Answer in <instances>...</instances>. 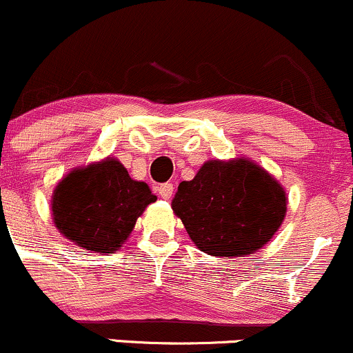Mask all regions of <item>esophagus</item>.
Returning <instances> with one entry per match:
<instances>
[{
	"mask_svg": "<svg viewBox=\"0 0 353 353\" xmlns=\"http://www.w3.org/2000/svg\"><path fill=\"white\" fill-rule=\"evenodd\" d=\"M157 192H159V196L163 197V199H171L174 194V185L171 182H164V184H161L159 188H157Z\"/></svg>",
	"mask_w": 353,
	"mask_h": 353,
	"instance_id": "obj_1",
	"label": "esophagus"
}]
</instances>
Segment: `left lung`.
<instances>
[{
	"instance_id": "8db88e82",
	"label": "left lung",
	"mask_w": 353,
	"mask_h": 353,
	"mask_svg": "<svg viewBox=\"0 0 353 353\" xmlns=\"http://www.w3.org/2000/svg\"><path fill=\"white\" fill-rule=\"evenodd\" d=\"M172 210L202 252L245 257L281 228L287 197L282 185L250 161H209L192 181L181 182Z\"/></svg>"
}]
</instances>
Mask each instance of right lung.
Listing matches in <instances>:
<instances>
[{
	"instance_id": "add662e5",
	"label": "right lung",
	"mask_w": 353,
	"mask_h": 353,
	"mask_svg": "<svg viewBox=\"0 0 353 353\" xmlns=\"http://www.w3.org/2000/svg\"><path fill=\"white\" fill-rule=\"evenodd\" d=\"M157 197L132 181L119 161L76 169L52 196V217L64 237L86 250L111 254L124 244L137 217Z\"/></svg>"
}]
</instances>
